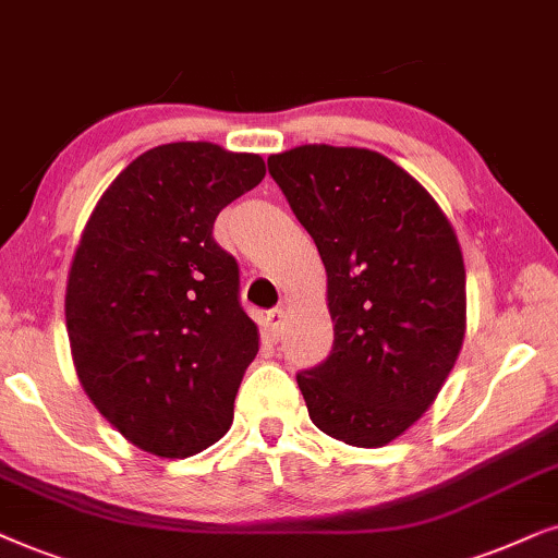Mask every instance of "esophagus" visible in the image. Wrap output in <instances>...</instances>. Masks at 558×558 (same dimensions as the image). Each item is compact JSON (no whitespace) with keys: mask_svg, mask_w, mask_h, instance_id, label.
<instances>
[{"mask_svg":"<svg viewBox=\"0 0 558 558\" xmlns=\"http://www.w3.org/2000/svg\"><path fill=\"white\" fill-rule=\"evenodd\" d=\"M286 324V311L283 308H272L265 314V333L270 341H278L280 331H283Z\"/></svg>","mask_w":558,"mask_h":558,"instance_id":"1","label":"esophagus"}]
</instances>
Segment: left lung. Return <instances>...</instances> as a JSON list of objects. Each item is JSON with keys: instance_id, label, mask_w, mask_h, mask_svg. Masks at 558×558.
<instances>
[{"instance_id": "obj_1", "label": "left lung", "mask_w": 558, "mask_h": 558, "mask_svg": "<svg viewBox=\"0 0 558 558\" xmlns=\"http://www.w3.org/2000/svg\"><path fill=\"white\" fill-rule=\"evenodd\" d=\"M267 168L326 267L333 347L299 375L311 421L349 447H385L434 405L462 352L454 227L411 173L365 147L301 145Z\"/></svg>"}]
</instances>
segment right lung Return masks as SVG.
<instances>
[{
  "instance_id": "obj_1",
  "label": "right lung",
  "mask_w": 558,
  "mask_h": 558,
  "mask_svg": "<svg viewBox=\"0 0 558 558\" xmlns=\"http://www.w3.org/2000/svg\"><path fill=\"white\" fill-rule=\"evenodd\" d=\"M263 178L259 155L158 145L109 183L81 232L65 283L73 367L96 411L147 454L193 457L232 426L259 329L211 229Z\"/></svg>"
}]
</instances>
